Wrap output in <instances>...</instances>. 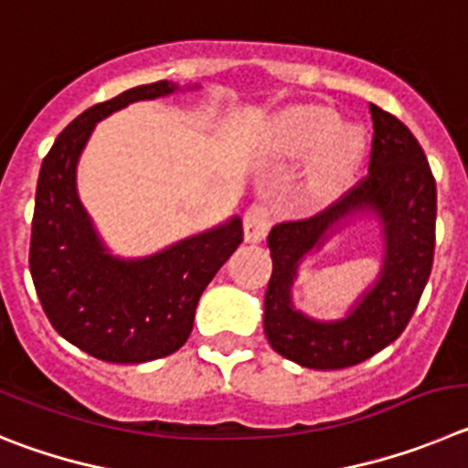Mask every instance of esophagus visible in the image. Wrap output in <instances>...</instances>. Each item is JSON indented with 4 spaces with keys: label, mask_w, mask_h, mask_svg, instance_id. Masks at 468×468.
I'll return each mask as SVG.
<instances>
[{
    "label": "esophagus",
    "mask_w": 468,
    "mask_h": 468,
    "mask_svg": "<svg viewBox=\"0 0 468 468\" xmlns=\"http://www.w3.org/2000/svg\"><path fill=\"white\" fill-rule=\"evenodd\" d=\"M271 209L265 205H251L244 214V239L251 244L261 242L271 230Z\"/></svg>",
    "instance_id": "esophagus-1"
}]
</instances>
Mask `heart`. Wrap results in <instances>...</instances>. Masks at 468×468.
Instances as JSON below:
<instances>
[{"label":"heart","instance_id":"b5f03b06","mask_svg":"<svg viewBox=\"0 0 468 468\" xmlns=\"http://www.w3.org/2000/svg\"><path fill=\"white\" fill-rule=\"evenodd\" d=\"M364 151V128L340 123L338 113L324 107L293 109L265 142L271 161L301 163L310 158L305 188L317 197L340 191L359 167Z\"/></svg>","mask_w":468,"mask_h":468}]
</instances>
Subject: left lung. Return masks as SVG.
<instances>
[{
    "mask_svg": "<svg viewBox=\"0 0 468 468\" xmlns=\"http://www.w3.org/2000/svg\"><path fill=\"white\" fill-rule=\"evenodd\" d=\"M373 149L368 176L338 203L268 235L272 275L263 303V331L277 355L317 370L347 368L394 343L410 322L431 275L436 242V182L422 146L391 113L370 104ZM356 223L378 230L377 280L343 318L319 320L292 301L302 261Z\"/></svg>",
    "mask_w": 468,
    "mask_h": 468,
    "instance_id": "obj_1",
    "label": "left lung"
}]
</instances>
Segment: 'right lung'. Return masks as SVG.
<instances>
[{
    "mask_svg": "<svg viewBox=\"0 0 468 468\" xmlns=\"http://www.w3.org/2000/svg\"><path fill=\"white\" fill-rule=\"evenodd\" d=\"M200 88H130L71 121L41 163L29 272L53 328L95 359L144 364L176 352L191 335L205 286L242 242V218L233 214L151 254H113L79 197L77 167L100 121L133 102Z\"/></svg>",
    "mask_w": 468,
    "mask_h": 468,
    "instance_id": "1",
    "label": "right lung"
}]
</instances>
